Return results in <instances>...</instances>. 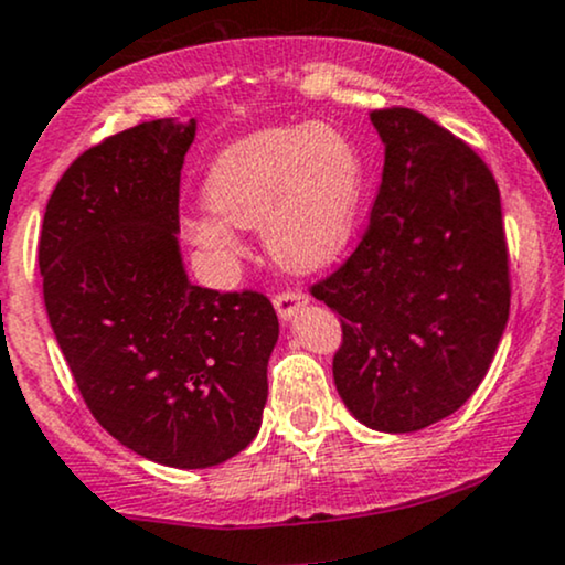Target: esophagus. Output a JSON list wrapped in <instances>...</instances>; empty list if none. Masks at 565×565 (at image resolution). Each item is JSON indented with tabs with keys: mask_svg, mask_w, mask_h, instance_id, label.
Wrapping results in <instances>:
<instances>
[{
	"mask_svg": "<svg viewBox=\"0 0 565 565\" xmlns=\"http://www.w3.org/2000/svg\"><path fill=\"white\" fill-rule=\"evenodd\" d=\"M274 305H276V313L281 316V321H291L295 319L297 310H302L305 305H308V295H305V291H297V289L278 291V295L274 297Z\"/></svg>",
	"mask_w": 565,
	"mask_h": 565,
	"instance_id": "obj_1",
	"label": "esophagus"
}]
</instances>
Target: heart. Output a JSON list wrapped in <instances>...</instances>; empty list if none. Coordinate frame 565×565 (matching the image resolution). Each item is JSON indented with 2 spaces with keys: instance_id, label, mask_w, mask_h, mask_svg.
Segmentation results:
<instances>
[{
  "instance_id": "heart-1",
  "label": "heart",
  "mask_w": 565,
  "mask_h": 565,
  "mask_svg": "<svg viewBox=\"0 0 565 565\" xmlns=\"http://www.w3.org/2000/svg\"><path fill=\"white\" fill-rule=\"evenodd\" d=\"M366 191L359 146L327 121L260 129L225 148L204 180L215 217L188 223V238L215 260H233V228L263 231L270 257L310 274L342 255Z\"/></svg>"
}]
</instances>
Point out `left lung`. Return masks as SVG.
<instances>
[{"label": "left lung", "instance_id": "8db88e82", "mask_svg": "<svg viewBox=\"0 0 565 565\" xmlns=\"http://www.w3.org/2000/svg\"><path fill=\"white\" fill-rule=\"evenodd\" d=\"M385 146L369 228L313 297L340 313L334 385L380 433L457 412L489 372L510 316L508 242L483 159L412 108H380Z\"/></svg>", "mask_w": 565, "mask_h": 565}]
</instances>
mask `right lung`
Wrapping results in <instances>:
<instances>
[{
	"mask_svg": "<svg viewBox=\"0 0 565 565\" xmlns=\"http://www.w3.org/2000/svg\"><path fill=\"white\" fill-rule=\"evenodd\" d=\"M196 119H157L84 151L39 238L44 308L84 404L121 446L199 470L246 449L278 340L260 291L188 281L180 170Z\"/></svg>",
	"mask_w": 565,
	"mask_h": 565,
	"instance_id": "obj_1",
	"label": "right lung"
}]
</instances>
